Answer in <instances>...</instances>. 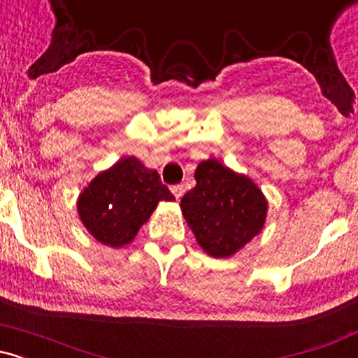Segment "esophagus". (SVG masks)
I'll list each match as a JSON object with an SVG mask.
<instances>
[{"mask_svg":"<svg viewBox=\"0 0 358 358\" xmlns=\"http://www.w3.org/2000/svg\"><path fill=\"white\" fill-rule=\"evenodd\" d=\"M183 192H185V190H183V185H175V187H171V193H173L176 200L182 199Z\"/></svg>","mask_w":358,"mask_h":358,"instance_id":"esophagus-1","label":"esophagus"}]
</instances>
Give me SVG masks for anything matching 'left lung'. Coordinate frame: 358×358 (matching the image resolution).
Segmentation results:
<instances>
[{
	"instance_id": "8db88e82",
	"label": "left lung",
	"mask_w": 358,
	"mask_h": 358,
	"mask_svg": "<svg viewBox=\"0 0 358 358\" xmlns=\"http://www.w3.org/2000/svg\"><path fill=\"white\" fill-rule=\"evenodd\" d=\"M195 180L180 203L188 227L208 256H234L262 231L268 200L252 180L215 158L196 166Z\"/></svg>"
}]
</instances>
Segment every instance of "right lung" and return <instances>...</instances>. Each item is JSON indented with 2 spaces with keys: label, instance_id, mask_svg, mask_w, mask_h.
<instances>
[{
  "label": "right lung",
  "instance_id": "obj_1",
  "mask_svg": "<svg viewBox=\"0 0 358 358\" xmlns=\"http://www.w3.org/2000/svg\"><path fill=\"white\" fill-rule=\"evenodd\" d=\"M175 196L156 170L134 156L121 158L101 171L79 195L77 210L90 236L109 248H121L136 237L159 202Z\"/></svg>",
  "mask_w": 358,
  "mask_h": 358
}]
</instances>
